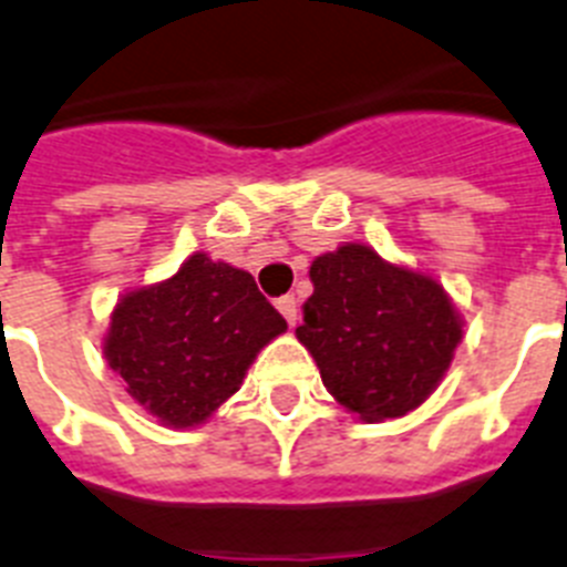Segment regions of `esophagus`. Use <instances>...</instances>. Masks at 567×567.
I'll return each mask as SVG.
<instances>
[{
  "instance_id": "obj_1",
  "label": "esophagus",
  "mask_w": 567,
  "mask_h": 567,
  "mask_svg": "<svg viewBox=\"0 0 567 567\" xmlns=\"http://www.w3.org/2000/svg\"><path fill=\"white\" fill-rule=\"evenodd\" d=\"M275 307H278L280 316L287 318L289 327H295V323H298V301H295L292 295H284V298H278V301H275Z\"/></svg>"
}]
</instances>
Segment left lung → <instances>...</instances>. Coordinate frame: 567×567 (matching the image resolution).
I'll list each match as a JSON object with an SVG mask.
<instances>
[{"instance_id":"obj_1","label":"left lung","mask_w":567,"mask_h":567,"mask_svg":"<svg viewBox=\"0 0 567 567\" xmlns=\"http://www.w3.org/2000/svg\"><path fill=\"white\" fill-rule=\"evenodd\" d=\"M309 278L316 289L295 336L338 404L364 422L419 408L462 341V318L442 284L361 244L316 258Z\"/></svg>"}]
</instances>
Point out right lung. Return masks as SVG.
<instances>
[{"label": "right lung", "mask_w": 567, "mask_h": 567, "mask_svg": "<svg viewBox=\"0 0 567 567\" xmlns=\"http://www.w3.org/2000/svg\"><path fill=\"white\" fill-rule=\"evenodd\" d=\"M284 330L249 272L195 251L168 280L120 298L103 352L140 408L168 427H197Z\"/></svg>", "instance_id": "right-lung-1"}]
</instances>
